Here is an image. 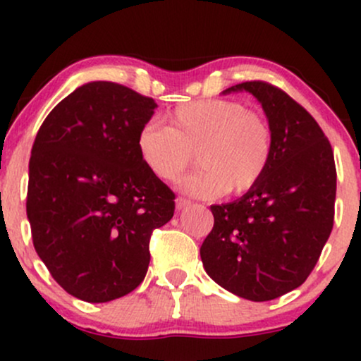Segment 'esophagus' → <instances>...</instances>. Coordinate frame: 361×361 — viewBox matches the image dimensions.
Listing matches in <instances>:
<instances>
[{
	"mask_svg": "<svg viewBox=\"0 0 361 361\" xmlns=\"http://www.w3.org/2000/svg\"><path fill=\"white\" fill-rule=\"evenodd\" d=\"M192 205V202L190 200H186V198H176V209L178 210H185V209H188V207Z\"/></svg>",
	"mask_w": 361,
	"mask_h": 361,
	"instance_id": "esophagus-1",
	"label": "esophagus"
}]
</instances>
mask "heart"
Segmentation results:
<instances>
[{
	"mask_svg": "<svg viewBox=\"0 0 361 361\" xmlns=\"http://www.w3.org/2000/svg\"><path fill=\"white\" fill-rule=\"evenodd\" d=\"M168 127L146 123L137 134L144 166L161 180L180 181L193 163L202 169L185 181L188 193L217 198L244 195L261 183L273 159V128L258 111L234 100H197L166 115Z\"/></svg>",
	"mask_w": 361,
	"mask_h": 361,
	"instance_id": "b5f03b06",
	"label": "heart"
}]
</instances>
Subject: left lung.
I'll list each match as a JSON object with an SVG mask.
<instances>
[{"instance_id":"8db88e82","label":"left lung","mask_w":361,"mask_h":361,"mask_svg":"<svg viewBox=\"0 0 361 361\" xmlns=\"http://www.w3.org/2000/svg\"><path fill=\"white\" fill-rule=\"evenodd\" d=\"M247 91L273 128V159L261 183L229 204L212 205L214 227L200 247L205 271L252 302L300 287L333 231L336 166L327 137L304 106L264 81Z\"/></svg>"}]
</instances>
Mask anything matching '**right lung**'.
<instances>
[{"mask_svg": "<svg viewBox=\"0 0 361 361\" xmlns=\"http://www.w3.org/2000/svg\"><path fill=\"white\" fill-rule=\"evenodd\" d=\"M156 106L117 82H86L37 132L27 193L32 239L52 279L76 299L100 304L137 288L152 231L175 214V193L144 166L135 142Z\"/></svg>", "mask_w": 361, "mask_h": 361, "instance_id": "1", "label": "right lung"}]
</instances>
